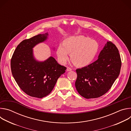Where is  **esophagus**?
Segmentation results:
<instances>
[{
  "instance_id": "1",
  "label": "esophagus",
  "mask_w": 131,
  "mask_h": 131,
  "mask_svg": "<svg viewBox=\"0 0 131 131\" xmlns=\"http://www.w3.org/2000/svg\"><path fill=\"white\" fill-rule=\"evenodd\" d=\"M71 70H72L71 68H70V67H67V71H71Z\"/></svg>"
}]
</instances>
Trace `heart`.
<instances>
[{"label":"heart","instance_id":"heart-1","mask_svg":"<svg viewBox=\"0 0 131 131\" xmlns=\"http://www.w3.org/2000/svg\"><path fill=\"white\" fill-rule=\"evenodd\" d=\"M99 45L95 40L84 36H71L59 45L57 50L60 63L65 64L70 58L73 64L79 67H85L94 60L98 52Z\"/></svg>","mask_w":131,"mask_h":131}]
</instances>
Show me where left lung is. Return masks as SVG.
Instances as JSON below:
<instances>
[{"label":"left lung","mask_w":131,"mask_h":131,"mask_svg":"<svg viewBox=\"0 0 131 131\" xmlns=\"http://www.w3.org/2000/svg\"><path fill=\"white\" fill-rule=\"evenodd\" d=\"M121 67L118 49L109 41L96 61L76 70L75 86L79 94L87 99L102 96L109 90L118 77Z\"/></svg>","instance_id":"8db88e82"}]
</instances>
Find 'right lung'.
Segmentation results:
<instances>
[{
    "instance_id": "obj_1",
    "label": "right lung",
    "mask_w": 131,
    "mask_h": 131,
    "mask_svg": "<svg viewBox=\"0 0 131 131\" xmlns=\"http://www.w3.org/2000/svg\"><path fill=\"white\" fill-rule=\"evenodd\" d=\"M48 33L25 39L15 49L11 60L12 75L20 89L28 95L41 99L49 95L66 67L53 57L43 62L35 61L32 48L44 41Z\"/></svg>"
}]
</instances>
